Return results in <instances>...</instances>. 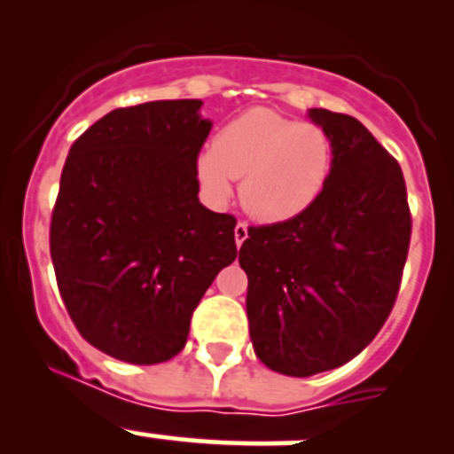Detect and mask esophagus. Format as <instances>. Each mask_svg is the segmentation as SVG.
Returning <instances> with one entry per match:
<instances>
[{"mask_svg": "<svg viewBox=\"0 0 454 454\" xmlns=\"http://www.w3.org/2000/svg\"><path fill=\"white\" fill-rule=\"evenodd\" d=\"M248 239V226L244 222H239L235 226V241H237V248H241V244Z\"/></svg>", "mask_w": 454, "mask_h": 454, "instance_id": "obj_1", "label": "esophagus"}]
</instances>
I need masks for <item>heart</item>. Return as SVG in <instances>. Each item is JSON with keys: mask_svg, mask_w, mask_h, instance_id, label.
Returning a JSON list of instances; mask_svg holds the SVG:
<instances>
[{"mask_svg": "<svg viewBox=\"0 0 454 454\" xmlns=\"http://www.w3.org/2000/svg\"><path fill=\"white\" fill-rule=\"evenodd\" d=\"M198 164L215 198H228L231 182L241 180V206L261 222L278 223L320 198L332 176L333 145L323 127L256 107L228 122Z\"/></svg>", "mask_w": 454, "mask_h": 454, "instance_id": "1", "label": "heart"}]
</instances>
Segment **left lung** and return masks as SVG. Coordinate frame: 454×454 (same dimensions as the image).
<instances>
[{
    "instance_id": "8db88e82",
    "label": "left lung",
    "mask_w": 454,
    "mask_h": 454,
    "mask_svg": "<svg viewBox=\"0 0 454 454\" xmlns=\"http://www.w3.org/2000/svg\"><path fill=\"white\" fill-rule=\"evenodd\" d=\"M333 145L320 198L287 222L250 226L254 354L277 373L308 378L342 367L387 323L411 244V208L397 160L347 114L309 109Z\"/></svg>"
}]
</instances>
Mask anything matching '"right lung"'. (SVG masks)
Instances as JSON below:
<instances>
[{
  "label": "right lung",
  "instance_id": "obj_1",
  "mask_svg": "<svg viewBox=\"0 0 454 454\" xmlns=\"http://www.w3.org/2000/svg\"><path fill=\"white\" fill-rule=\"evenodd\" d=\"M201 100H153L96 121L72 145L50 254L72 323L131 364L167 363L191 316L237 256V219L200 204L198 158L213 122Z\"/></svg>",
  "mask_w": 454,
  "mask_h": 454
}]
</instances>
